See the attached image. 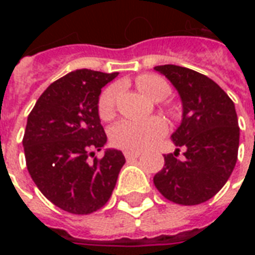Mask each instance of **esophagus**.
I'll use <instances>...</instances> for the list:
<instances>
[{
	"label": "esophagus",
	"instance_id": "34e87169",
	"mask_svg": "<svg viewBox=\"0 0 255 255\" xmlns=\"http://www.w3.org/2000/svg\"><path fill=\"white\" fill-rule=\"evenodd\" d=\"M124 155H126V158H127V160H131V158H138L139 155H140V151H129V150H127V151H124Z\"/></svg>",
	"mask_w": 255,
	"mask_h": 255
}]
</instances>
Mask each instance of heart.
Segmentation results:
<instances>
[{
  "mask_svg": "<svg viewBox=\"0 0 255 255\" xmlns=\"http://www.w3.org/2000/svg\"><path fill=\"white\" fill-rule=\"evenodd\" d=\"M135 84L142 94L153 101L164 100L171 93L168 82L158 75H140L135 80ZM120 91V84H112L100 95L98 115L104 122H109L116 116V105ZM165 131L166 124L160 117H153L142 122L124 120L112 128L111 140L116 147L129 151H139L154 143L157 139L165 133Z\"/></svg>",
  "mask_w": 255,
  "mask_h": 255,
  "instance_id": "obj_1",
  "label": "heart"
}]
</instances>
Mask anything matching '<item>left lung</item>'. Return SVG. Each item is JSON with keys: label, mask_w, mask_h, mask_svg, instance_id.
<instances>
[{"label": "left lung", "mask_w": 255, "mask_h": 255, "mask_svg": "<svg viewBox=\"0 0 255 255\" xmlns=\"http://www.w3.org/2000/svg\"><path fill=\"white\" fill-rule=\"evenodd\" d=\"M154 69L173 84L183 105L182 123L171 136L177 149L164 155L154 186L179 205L206 202L223 188L238 160L235 105L219 84L197 71L172 64ZM180 147L185 149L182 160L177 158Z\"/></svg>", "instance_id": "8db88e82"}]
</instances>
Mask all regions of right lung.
<instances>
[{"mask_svg":"<svg viewBox=\"0 0 255 255\" xmlns=\"http://www.w3.org/2000/svg\"><path fill=\"white\" fill-rule=\"evenodd\" d=\"M119 72L76 69L47 87L27 119L23 146L31 179L56 206L90 214L111 198L126 158L106 149L98 100L101 89Z\"/></svg>","mask_w":255,"mask_h":255,"instance_id":"1","label":"right lung"}]
</instances>
